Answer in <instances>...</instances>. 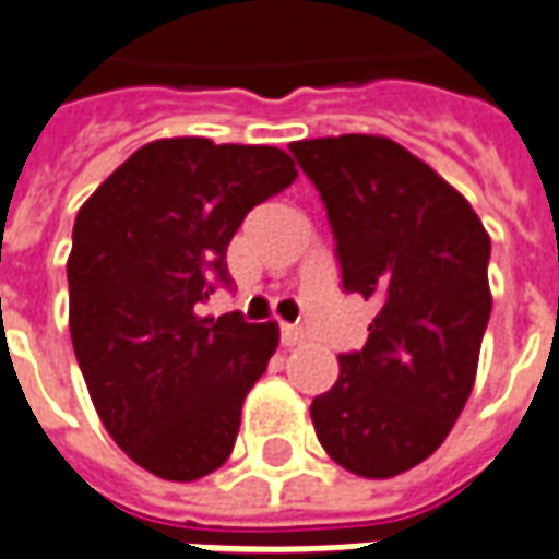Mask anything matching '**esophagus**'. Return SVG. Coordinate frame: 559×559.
I'll return each instance as SVG.
<instances>
[{"mask_svg":"<svg viewBox=\"0 0 559 559\" xmlns=\"http://www.w3.org/2000/svg\"><path fill=\"white\" fill-rule=\"evenodd\" d=\"M281 341L287 344V347H296V344H302L305 332L299 326H290V323H284L281 326Z\"/></svg>","mask_w":559,"mask_h":559,"instance_id":"34e87169","label":"esophagus"}]
</instances>
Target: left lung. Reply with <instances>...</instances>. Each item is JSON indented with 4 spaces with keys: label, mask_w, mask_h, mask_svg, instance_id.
<instances>
[{
    "label": "left lung",
    "mask_w": 559,
    "mask_h": 559,
    "mask_svg": "<svg viewBox=\"0 0 559 559\" xmlns=\"http://www.w3.org/2000/svg\"><path fill=\"white\" fill-rule=\"evenodd\" d=\"M335 233L341 287L377 305L362 350L311 401L320 445L365 479L416 467L443 443L476 380L491 239L464 197L389 138L290 143Z\"/></svg>",
    "instance_id": "obj_1"
}]
</instances>
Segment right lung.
<instances>
[{
	"label": "right lung",
	"mask_w": 559,
	"mask_h": 559,
	"mask_svg": "<svg viewBox=\"0 0 559 559\" xmlns=\"http://www.w3.org/2000/svg\"><path fill=\"white\" fill-rule=\"evenodd\" d=\"M296 179L275 146L155 140L80 206L68 257L71 344L92 404L119 449L170 481H194L233 452L248 389L278 347L275 323L200 317L227 284L245 215Z\"/></svg>",
	"instance_id": "right-lung-1"
}]
</instances>
